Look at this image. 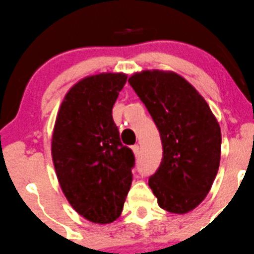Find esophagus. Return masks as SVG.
I'll list each match as a JSON object with an SVG mask.
<instances>
[{
    "instance_id": "1",
    "label": "esophagus",
    "mask_w": 254,
    "mask_h": 254,
    "mask_svg": "<svg viewBox=\"0 0 254 254\" xmlns=\"http://www.w3.org/2000/svg\"><path fill=\"white\" fill-rule=\"evenodd\" d=\"M131 149H132V152L135 153V156H138V154H140V146L138 145H134L131 147Z\"/></svg>"
}]
</instances>
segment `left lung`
Segmentation results:
<instances>
[{"label":"left lung","instance_id":"8db88e82","mask_svg":"<svg viewBox=\"0 0 254 254\" xmlns=\"http://www.w3.org/2000/svg\"><path fill=\"white\" fill-rule=\"evenodd\" d=\"M161 135L163 157L148 179L159 207L175 214L205 198L220 163V127L204 98L183 76L146 70L129 79Z\"/></svg>","mask_w":254,"mask_h":254}]
</instances>
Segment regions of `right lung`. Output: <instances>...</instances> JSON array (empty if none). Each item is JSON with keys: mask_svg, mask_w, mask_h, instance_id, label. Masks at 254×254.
I'll return each instance as SVG.
<instances>
[{"mask_svg": "<svg viewBox=\"0 0 254 254\" xmlns=\"http://www.w3.org/2000/svg\"><path fill=\"white\" fill-rule=\"evenodd\" d=\"M125 74L87 76L66 93L56 119L52 158L63 193L87 220L108 224L122 214L135 156L120 141L112 109Z\"/></svg>", "mask_w": 254, "mask_h": 254, "instance_id": "obj_1", "label": "right lung"}]
</instances>
